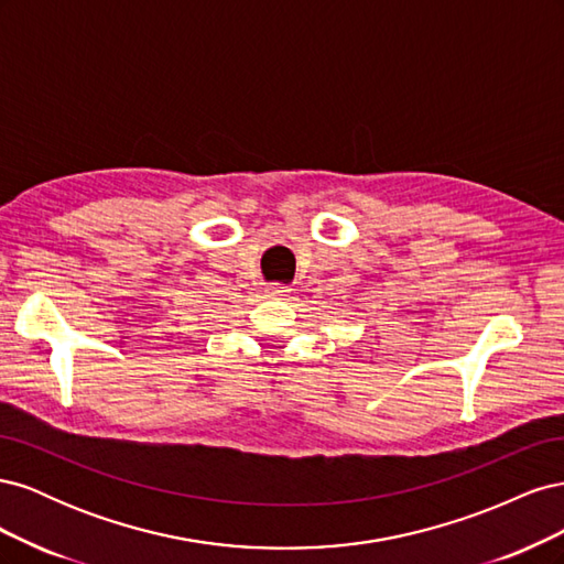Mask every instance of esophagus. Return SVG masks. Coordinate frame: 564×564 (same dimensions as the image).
<instances>
[{
  "mask_svg": "<svg viewBox=\"0 0 564 564\" xmlns=\"http://www.w3.org/2000/svg\"><path fill=\"white\" fill-rule=\"evenodd\" d=\"M289 292H292V289L284 286V284H272V286H268V289H265V294H268V296H275V299L289 296Z\"/></svg>",
  "mask_w": 564,
  "mask_h": 564,
  "instance_id": "34e87169",
  "label": "esophagus"
}]
</instances>
